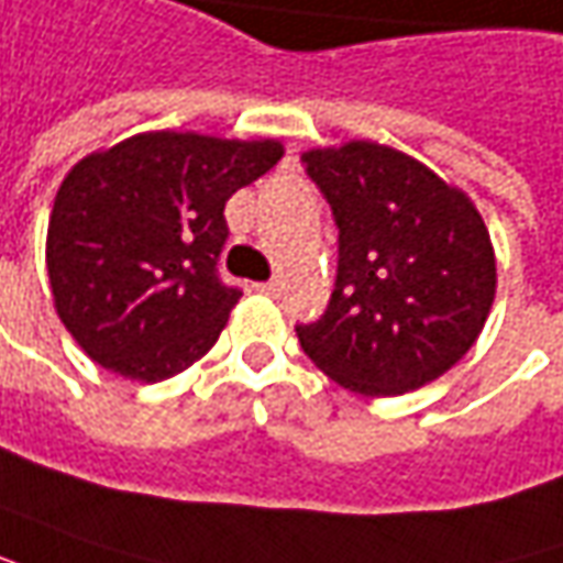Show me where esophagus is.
<instances>
[{
    "instance_id": "34e87169",
    "label": "esophagus",
    "mask_w": 563,
    "mask_h": 563,
    "mask_svg": "<svg viewBox=\"0 0 563 563\" xmlns=\"http://www.w3.org/2000/svg\"><path fill=\"white\" fill-rule=\"evenodd\" d=\"M255 289H258V292H265V296H280V280H267V283H258V286H255Z\"/></svg>"
}]
</instances>
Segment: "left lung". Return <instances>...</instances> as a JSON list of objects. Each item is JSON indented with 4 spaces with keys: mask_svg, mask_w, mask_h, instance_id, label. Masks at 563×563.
Wrapping results in <instances>:
<instances>
[{
    "mask_svg": "<svg viewBox=\"0 0 563 563\" xmlns=\"http://www.w3.org/2000/svg\"><path fill=\"white\" fill-rule=\"evenodd\" d=\"M339 228L327 311L298 323L301 351L363 397L443 376L477 342L496 296V258L474 202L407 153L347 141L301 153Z\"/></svg>",
    "mask_w": 563,
    "mask_h": 563,
    "instance_id": "8db88e82",
    "label": "left lung"
}]
</instances>
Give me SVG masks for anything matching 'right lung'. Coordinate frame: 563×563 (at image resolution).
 Instances as JSON below:
<instances>
[{"instance_id":"add662e5","label":"right lung","mask_w":563,"mask_h":563,"mask_svg":"<svg viewBox=\"0 0 563 563\" xmlns=\"http://www.w3.org/2000/svg\"><path fill=\"white\" fill-rule=\"evenodd\" d=\"M283 144L144 132L79 159L57 190L45 265L79 347L132 382H163L216 345L243 296L218 277L224 202Z\"/></svg>"}]
</instances>
